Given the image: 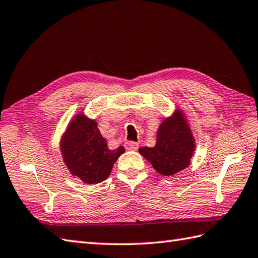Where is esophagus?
<instances>
[{
  "mask_svg": "<svg viewBox=\"0 0 258 258\" xmlns=\"http://www.w3.org/2000/svg\"><path fill=\"white\" fill-rule=\"evenodd\" d=\"M124 148L127 149L128 151H135L138 149V144H136V142H133V141H127L124 144Z\"/></svg>",
  "mask_w": 258,
  "mask_h": 258,
  "instance_id": "1",
  "label": "esophagus"
}]
</instances>
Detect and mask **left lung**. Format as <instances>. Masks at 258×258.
<instances>
[{
  "label": "left lung",
  "mask_w": 258,
  "mask_h": 258,
  "mask_svg": "<svg viewBox=\"0 0 258 258\" xmlns=\"http://www.w3.org/2000/svg\"><path fill=\"white\" fill-rule=\"evenodd\" d=\"M194 140L185 116L177 109L160 124L156 146L142 147L139 153L152 164L158 173L170 176L188 167L196 150Z\"/></svg>",
  "instance_id": "obj_1"
}]
</instances>
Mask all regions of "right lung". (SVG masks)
<instances>
[{
	"label": "right lung",
	"instance_id": "obj_1",
	"mask_svg": "<svg viewBox=\"0 0 258 258\" xmlns=\"http://www.w3.org/2000/svg\"><path fill=\"white\" fill-rule=\"evenodd\" d=\"M64 162L74 176L96 184L109 176L114 162L124 152L122 146L110 150L96 120L77 113L60 140Z\"/></svg>",
	"mask_w": 258,
	"mask_h": 258
}]
</instances>
